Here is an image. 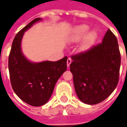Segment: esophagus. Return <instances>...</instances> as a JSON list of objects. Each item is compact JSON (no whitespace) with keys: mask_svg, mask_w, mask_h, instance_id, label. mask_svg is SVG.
Returning a JSON list of instances; mask_svg holds the SVG:
<instances>
[{"mask_svg":"<svg viewBox=\"0 0 127 127\" xmlns=\"http://www.w3.org/2000/svg\"><path fill=\"white\" fill-rule=\"evenodd\" d=\"M71 58H68V59H67V61H66V65H67V66L69 67V65H70V64L71 63Z\"/></svg>","mask_w":127,"mask_h":127,"instance_id":"obj_1","label":"esophagus"}]
</instances>
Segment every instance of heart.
I'll use <instances>...</instances> for the list:
<instances>
[{
    "mask_svg": "<svg viewBox=\"0 0 127 127\" xmlns=\"http://www.w3.org/2000/svg\"><path fill=\"white\" fill-rule=\"evenodd\" d=\"M88 29H89L88 26L84 24L77 26L74 29L72 34V40L73 41H79L84 37L82 44L83 47L87 48L90 47L95 40L96 37V33L95 31H91L88 32L85 36L86 32L88 31Z\"/></svg>",
    "mask_w": 127,
    "mask_h": 127,
    "instance_id": "obj_1",
    "label": "heart"
}]
</instances>
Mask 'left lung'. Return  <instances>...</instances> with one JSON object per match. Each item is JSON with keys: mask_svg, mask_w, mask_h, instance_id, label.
Wrapping results in <instances>:
<instances>
[{"mask_svg": "<svg viewBox=\"0 0 127 127\" xmlns=\"http://www.w3.org/2000/svg\"><path fill=\"white\" fill-rule=\"evenodd\" d=\"M70 71L75 90L83 103L95 105L109 96L119 81L121 56L116 36L109 29L103 41L71 56Z\"/></svg>", "mask_w": 127, "mask_h": 127, "instance_id": "1", "label": "left lung"}]
</instances>
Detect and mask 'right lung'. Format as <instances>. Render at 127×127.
Segmentation results:
<instances>
[{"mask_svg": "<svg viewBox=\"0 0 127 127\" xmlns=\"http://www.w3.org/2000/svg\"><path fill=\"white\" fill-rule=\"evenodd\" d=\"M35 18L18 32L13 41L9 56L10 81L15 93L32 106H41L52 95L59 77L66 70L67 57L56 62L34 63L26 59L21 51V41L24 32L41 20Z\"/></svg>", "mask_w": 127, "mask_h": 127, "instance_id": "1", "label": "right lung"}]
</instances>
